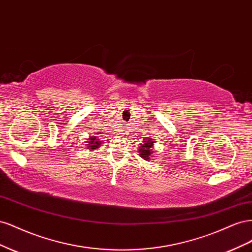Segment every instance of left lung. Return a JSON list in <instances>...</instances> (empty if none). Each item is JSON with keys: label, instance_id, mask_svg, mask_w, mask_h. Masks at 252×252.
I'll return each mask as SVG.
<instances>
[{"label": "left lung", "instance_id": "obj_1", "mask_svg": "<svg viewBox=\"0 0 252 252\" xmlns=\"http://www.w3.org/2000/svg\"><path fill=\"white\" fill-rule=\"evenodd\" d=\"M152 146H154V141H151L150 139H145L144 143L141 145L140 152H141V157L144 158L145 159H149V157L152 152Z\"/></svg>", "mask_w": 252, "mask_h": 252}]
</instances>
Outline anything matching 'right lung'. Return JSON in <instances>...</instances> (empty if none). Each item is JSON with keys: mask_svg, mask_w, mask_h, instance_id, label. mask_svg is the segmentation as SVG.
<instances>
[{"mask_svg": "<svg viewBox=\"0 0 252 252\" xmlns=\"http://www.w3.org/2000/svg\"><path fill=\"white\" fill-rule=\"evenodd\" d=\"M100 144H101V141H98L97 139H94V138H91L89 141V148L96 149L97 147H100Z\"/></svg>", "mask_w": 252, "mask_h": 252, "instance_id": "right-lung-1", "label": "right lung"}]
</instances>
